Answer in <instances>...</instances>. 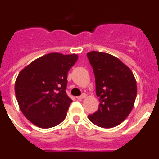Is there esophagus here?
I'll return each mask as SVG.
<instances>
[{
    "label": "esophagus",
    "instance_id": "34e87169",
    "mask_svg": "<svg viewBox=\"0 0 159 159\" xmlns=\"http://www.w3.org/2000/svg\"><path fill=\"white\" fill-rule=\"evenodd\" d=\"M86 97H87L86 94H82V95H81L80 96H77L76 98H77V99H85Z\"/></svg>",
    "mask_w": 159,
    "mask_h": 159
}]
</instances>
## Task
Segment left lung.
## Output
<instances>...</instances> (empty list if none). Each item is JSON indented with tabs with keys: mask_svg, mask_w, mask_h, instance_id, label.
Listing matches in <instances>:
<instances>
[{
	"mask_svg": "<svg viewBox=\"0 0 159 159\" xmlns=\"http://www.w3.org/2000/svg\"><path fill=\"white\" fill-rule=\"evenodd\" d=\"M93 68L99 109L88 116L92 123L111 128L126 119L137 95L135 78L130 69L112 55L92 51L87 54Z\"/></svg>",
	"mask_w": 159,
	"mask_h": 159,
	"instance_id": "8db88e82",
	"label": "left lung"
}]
</instances>
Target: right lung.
Here are the masks:
<instances>
[{"mask_svg": "<svg viewBox=\"0 0 159 159\" xmlns=\"http://www.w3.org/2000/svg\"><path fill=\"white\" fill-rule=\"evenodd\" d=\"M76 54L49 53L32 61L19 73L15 94L24 116L36 127L50 128L67 116L72 100L66 94L67 72Z\"/></svg>", "mask_w": 159, "mask_h": 159, "instance_id": "add662e5", "label": "right lung"}]
</instances>
